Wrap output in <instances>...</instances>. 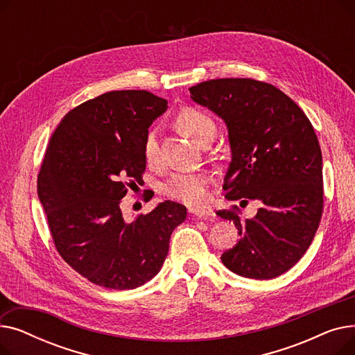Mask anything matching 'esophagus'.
I'll return each mask as SVG.
<instances>
[{
	"mask_svg": "<svg viewBox=\"0 0 355 355\" xmlns=\"http://www.w3.org/2000/svg\"><path fill=\"white\" fill-rule=\"evenodd\" d=\"M190 213L202 220H214L216 213L211 209H190Z\"/></svg>",
	"mask_w": 355,
	"mask_h": 355,
	"instance_id": "1",
	"label": "esophagus"
}]
</instances>
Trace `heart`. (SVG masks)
Wrapping results in <instances>:
<instances>
[{
  "label": "heart",
  "instance_id": "heart-1",
  "mask_svg": "<svg viewBox=\"0 0 355 355\" xmlns=\"http://www.w3.org/2000/svg\"><path fill=\"white\" fill-rule=\"evenodd\" d=\"M177 123L182 132L200 145L216 134L213 119L194 109L184 110L180 114ZM144 155L149 165H157L159 162V144L155 130H151L145 138ZM209 182L210 178L204 173H177L165 181L162 191L170 198L196 207L207 201Z\"/></svg>",
  "mask_w": 355,
  "mask_h": 355
}]
</instances>
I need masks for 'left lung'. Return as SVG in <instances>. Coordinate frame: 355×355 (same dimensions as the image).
I'll return each mask as SVG.
<instances>
[{
  "label": "left lung",
  "instance_id": "1",
  "mask_svg": "<svg viewBox=\"0 0 355 355\" xmlns=\"http://www.w3.org/2000/svg\"><path fill=\"white\" fill-rule=\"evenodd\" d=\"M189 90L227 126L226 198L260 202L253 218L217 211L240 234L221 254L223 265L260 281L288 272L311 246L322 216V154L309 119L282 90L253 79H214Z\"/></svg>",
  "mask_w": 355,
  "mask_h": 355
}]
</instances>
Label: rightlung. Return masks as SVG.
I'll return each instance as SVG.
<instances>
[{
    "label": "right lung",
    "instance_id": "right-lung-1",
    "mask_svg": "<svg viewBox=\"0 0 355 355\" xmlns=\"http://www.w3.org/2000/svg\"><path fill=\"white\" fill-rule=\"evenodd\" d=\"M165 110L146 90L106 92L71 109L50 138L37 193L58 252L92 284L126 291L151 281L187 217L170 200L134 221L119 207L142 181L148 128Z\"/></svg>",
    "mask_w": 355,
    "mask_h": 355
}]
</instances>
